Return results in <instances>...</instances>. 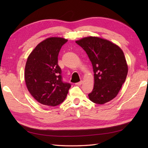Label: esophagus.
I'll use <instances>...</instances> for the list:
<instances>
[{
    "mask_svg": "<svg viewBox=\"0 0 148 148\" xmlns=\"http://www.w3.org/2000/svg\"><path fill=\"white\" fill-rule=\"evenodd\" d=\"M82 83H83V81H79V82L76 83V85H77V86H80V85H81V84H82Z\"/></svg>",
    "mask_w": 148,
    "mask_h": 148,
    "instance_id": "esophagus-1",
    "label": "esophagus"
}]
</instances>
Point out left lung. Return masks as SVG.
Instances as JSON below:
<instances>
[{"label": "left lung", "instance_id": "8db88e82", "mask_svg": "<svg viewBox=\"0 0 148 148\" xmlns=\"http://www.w3.org/2000/svg\"><path fill=\"white\" fill-rule=\"evenodd\" d=\"M88 56L94 72V86L88 94L91 101L103 104L117 96L128 73L121 49L109 40L87 37L77 40Z\"/></svg>", "mask_w": 148, "mask_h": 148}]
</instances>
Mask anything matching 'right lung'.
<instances>
[{"instance_id": "add662e5", "label": "right lung", "mask_w": 148, "mask_h": 148, "mask_svg": "<svg viewBox=\"0 0 148 148\" xmlns=\"http://www.w3.org/2000/svg\"><path fill=\"white\" fill-rule=\"evenodd\" d=\"M67 42L61 37H49L40 42L30 53L25 69V80L29 92L37 102L56 106L64 102L71 86L62 80L58 56Z\"/></svg>"}]
</instances>
